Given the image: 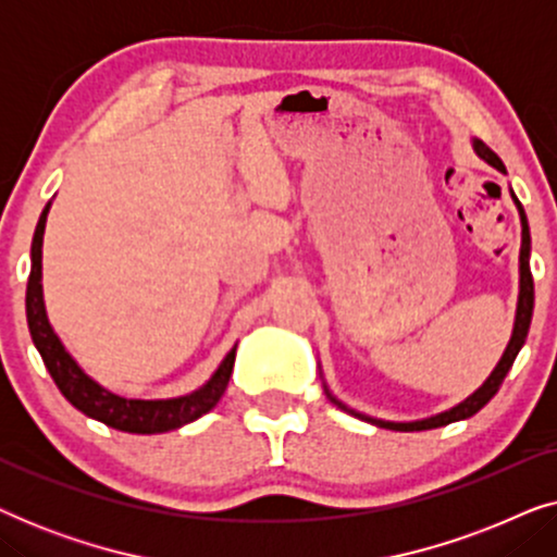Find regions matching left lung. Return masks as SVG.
<instances>
[{"mask_svg": "<svg viewBox=\"0 0 557 557\" xmlns=\"http://www.w3.org/2000/svg\"><path fill=\"white\" fill-rule=\"evenodd\" d=\"M474 151L479 157L484 159L486 164H492L494 170H499L502 174H507L505 164H502V159L494 154V151L486 147L484 141L474 139ZM512 200L517 205V212H520V223H522V246H520V296H517V314H515V326H512V337L507 342V349L505 355H502V360L497 362V368L492 370V375L484 380V385L479 387L469 395L467 400H461L459 406L444 410V413L438 416H431V418H423V421H410V423H393V421H380V418H370V416H362L357 413V410L347 408L345 403H339L334 395L326 391L330 395L332 403H337L342 410H347V413H352L357 418H362V421H368L372 425H377V429H391V431H429V429H441V425H448L454 421H463V418H471L474 413H479L486 403H490L494 395H497L499 385L505 383L509 368H512L515 357L520 355V349L524 345V339H528V332H530V322H532V307H535V284H532V271H530V225H528V215H524L520 200H517L515 193H512Z\"/></svg>", "mask_w": 557, "mask_h": 557, "instance_id": "8db88e82", "label": "left lung"}]
</instances>
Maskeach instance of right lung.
Listing matches in <instances>:
<instances>
[{
  "instance_id": "right-lung-1",
  "label": "right lung",
  "mask_w": 557,
  "mask_h": 557,
  "mask_svg": "<svg viewBox=\"0 0 557 557\" xmlns=\"http://www.w3.org/2000/svg\"><path fill=\"white\" fill-rule=\"evenodd\" d=\"M50 202L45 205L40 220H37L35 238H33V269H29L27 278V326L33 334V342L40 352L45 368L55 380L60 393L71 400L81 413L88 418H96L106 425L116 431L126 433H164L174 431L180 425L193 423L197 418L208 413L218 406V400L223 398L227 380H231L233 362H235V345L231 352L225 355V360L220 362V368L212 372V377L202 387H197L195 393L180 395V398H166V400H134V398H121V395L106 391L96 383L94 377H88L81 370V364L67 355L63 342L52 330L48 322V311H45L42 299V235L45 223H48Z\"/></svg>"
}]
</instances>
